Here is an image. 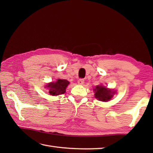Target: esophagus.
Wrapping results in <instances>:
<instances>
[{
  "label": "esophagus",
  "instance_id": "34e87169",
  "mask_svg": "<svg viewBox=\"0 0 153 153\" xmlns=\"http://www.w3.org/2000/svg\"><path fill=\"white\" fill-rule=\"evenodd\" d=\"M77 83L79 84V85H83L84 83V79H79L77 81Z\"/></svg>",
  "mask_w": 153,
  "mask_h": 153
}]
</instances>
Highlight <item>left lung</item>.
Returning <instances> with one entry per match:
<instances>
[{"mask_svg": "<svg viewBox=\"0 0 153 153\" xmlns=\"http://www.w3.org/2000/svg\"><path fill=\"white\" fill-rule=\"evenodd\" d=\"M95 91V98L100 100V101L107 102L112 98L115 91L114 90L108 89L107 87L102 85H97L95 89H94Z\"/></svg>", "mask_w": 153, "mask_h": 153, "instance_id": "1", "label": "left lung"}]
</instances>
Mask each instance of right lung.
I'll list each match as a JSON object with an SVG mask.
<instances>
[{
	"instance_id": "add662e5",
	"label": "right lung",
	"mask_w": 153,
	"mask_h": 153,
	"mask_svg": "<svg viewBox=\"0 0 153 153\" xmlns=\"http://www.w3.org/2000/svg\"><path fill=\"white\" fill-rule=\"evenodd\" d=\"M70 82L66 79H58L56 82H51L47 84L45 87L49 89L48 93L51 95L56 96L64 94L66 92V89L67 86L69 85Z\"/></svg>"
}]
</instances>
